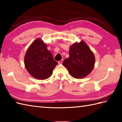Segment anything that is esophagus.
<instances>
[{"mask_svg":"<svg viewBox=\"0 0 122 122\" xmlns=\"http://www.w3.org/2000/svg\"><path fill=\"white\" fill-rule=\"evenodd\" d=\"M63 59H62L61 60H60V61H59V62H58V63L59 64H61V63H62V62H63Z\"/></svg>","mask_w":122,"mask_h":122,"instance_id":"esophagus-1","label":"esophagus"}]
</instances>
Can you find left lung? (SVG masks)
<instances>
[{"mask_svg":"<svg viewBox=\"0 0 122 122\" xmlns=\"http://www.w3.org/2000/svg\"><path fill=\"white\" fill-rule=\"evenodd\" d=\"M94 54L83 41L71 46L69 57L62 63L70 74L76 79H81L87 76L94 68Z\"/></svg>","mask_w":122,"mask_h":122,"instance_id":"1","label":"left lung"}]
</instances>
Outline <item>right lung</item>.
Masks as SVG:
<instances>
[{
  "instance_id": "add662e5",
  "label": "right lung",
  "mask_w": 122,
  "mask_h": 122,
  "mask_svg": "<svg viewBox=\"0 0 122 122\" xmlns=\"http://www.w3.org/2000/svg\"><path fill=\"white\" fill-rule=\"evenodd\" d=\"M25 64L27 70L33 77L45 80L51 76L58 62L54 60L46 44L38 39L30 45L25 53Z\"/></svg>"
}]
</instances>
